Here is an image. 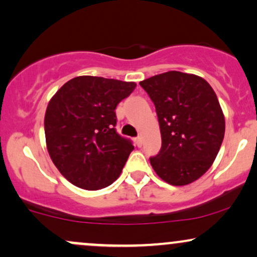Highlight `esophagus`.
<instances>
[{"label":"esophagus","instance_id":"34e87169","mask_svg":"<svg viewBox=\"0 0 257 257\" xmlns=\"http://www.w3.org/2000/svg\"><path fill=\"white\" fill-rule=\"evenodd\" d=\"M135 144H137L138 147H141L142 146V138L138 137L137 139H135Z\"/></svg>","mask_w":257,"mask_h":257}]
</instances>
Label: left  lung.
Here are the masks:
<instances>
[{
	"mask_svg": "<svg viewBox=\"0 0 257 257\" xmlns=\"http://www.w3.org/2000/svg\"><path fill=\"white\" fill-rule=\"evenodd\" d=\"M140 86L156 106L162 134V148L150 158L156 174L172 185L199 179L212 166L225 134L215 92L205 79L176 70Z\"/></svg>",
	"mask_w": 257,
	"mask_h": 257,
	"instance_id": "8db88e82",
	"label": "left lung"
}]
</instances>
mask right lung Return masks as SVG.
<instances>
[{
	"mask_svg": "<svg viewBox=\"0 0 257 257\" xmlns=\"http://www.w3.org/2000/svg\"><path fill=\"white\" fill-rule=\"evenodd\" d=\"M135 87V82L78 76L49 101L46 147L52 163L70 183L98 190L119 177L134 146L116 132L115 109Z\"/></svg>",
	"mask_w": 257,
	"mask_h": 257,
	"instance_id": "obj_1",
	"label": "right lung"
}]
</instances>
